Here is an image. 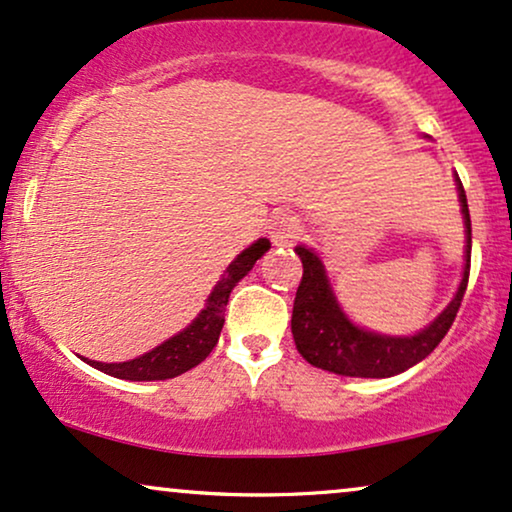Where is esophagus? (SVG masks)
Returning <instances> with one entry per match:
<instances>
[{
    "instance_id": "1",
    "label": "esophagus",
    "mask_w": 512,
    "mask_h": 512,
    "mask_svg": "<svg viewBox=\"0 0 512 512\" xmlns=\"http://www.w3.org/2000/svg\"><path fill=\"white\" fill-rule=\"evenodd\" d=\"M300 236V219L295 215H278L271 222L269 238L274 245H293L295 238Z\"/></svg>"
}]
</instances>
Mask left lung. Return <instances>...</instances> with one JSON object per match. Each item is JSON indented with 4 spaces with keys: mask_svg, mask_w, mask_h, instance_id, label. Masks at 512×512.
Returning <instances> with one entry per match:
<instances>
[{
    "mask_svg": "<svg viewBox=\"0 0 512 512\" xmlns=\"http://www.w3.org/2000/svg\"><path fill=\"white\" fill-rule=\"evenodd\" d=\"M458 198L463 205L465 229H468V260H465L463 281L449 307L430 323L425 331L411 338H390V335H375L354 326L342 314L335 302L333 290L328 288L326 271H323L319 257L304 245H297V255L302 260V281L297 286L293 304V338L297 352L302 359L323 371L335 375H349V378H390V375L404 373L406 368L416 366L435 349L451 323H454L458 307H461L465 288L470 278V250H472V229L468 198H465L463 184L458 179Z\"/></svg>",
    "mask_w": 512,
    "mask_h": 512,
    "instance_id": "8db88e82",
    "label": "left lung"
}]
</instances>
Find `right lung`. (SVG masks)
I'll list each match as a JSON object with an SVG mask.
<instances>
[{"instance_id": "right-lung-1", "label": "right lung", "mask_w": 512, "mask_h": 512, "mask_svg": "<svg viewBox=\"0 0 512 512\" xmlns=\"http://www.w3.org/2000/svg\"><path fill=\"white\" fill-rule=\"evenodd\" d=\"M267 250V238H260V241L252 243L248 250H243L241 255L229 264L226 274L219 278L215 290H212V295L208 297V307L198 314V319L193 321L186 331L174 335V338L163 342L160 347L151 349V352L139 359L122 361V364H99V361H87V364L99 368L103 373L125 380H165L198 366L217 345L219 333H222L224 326V309L226 302H229L231 290H234L236 283L255 267V262L260 260Z\"/></svg>"}]
</instances>
